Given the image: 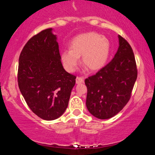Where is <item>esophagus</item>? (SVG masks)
<instances>
[{
    "mask_svg": "<svg viewBox=\"0 0 155 155\" xmlns=\"http://www.w3.org/2000/svg\"><path fill=\"white\" fill-rule=\"evenodd\" d=\"M84 82V78L83 77H78L76 78V83L77 84H80V83H82Z\"/></svg>",
    "mask_w": 155,
    "mask_h": 155,
    "instance_id": "1",
    "label": "esophagus"
}]
</instances>
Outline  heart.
<instances>
[{
  "label": "heart",
  "mask_w": 155,
  "mask_h": 155,
  "mask_svg": "<svg viewBox=\"0 0 155 155\" xmlns=\"http://www.w3.org/2000/svg\"><path fill=\"white\" fill-rule=\"evenodd\" d=\"M111 50L110 42L107 38L96 32H89L75 37L71 44V50L61 54L65 68L73 72L82 56L81 63L91 71H97L104 66Z\"/></svg>",
  "instance_id": "1"
}]
</instances>
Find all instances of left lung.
Wrapping results in <instances>:
<instances>
[{"label": "left lung", "mask_w": 155, "mask_h": 155, "mask_svg": "<svg viewBox=\"0 0 155 155\" xmlns=\"http://www.w3.org/2000/svg\"><path fill=\"white\" fill-rule=\"evenodd\" d=\"M119 47L114 58L95 75L84 80L86 106L99 119L116 115L130 100L137 76L136 62L128 41L118 35Z\"/></svg>", "instance_id": "left-lung-1"}]
</instances>
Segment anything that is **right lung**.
<instances>
[{
    "label": "right lung",
    "mask_w": 155,
    "mask_h": 155,
    "mask_svg": "<svg viewBox=\"0 0 155 155\" xmlns=\"http://www.w3.org/2000/svg\"><path fill=\"white\" fill-rule=\"evenodd\" d=\"M51 31L46 29L28 40L19 57L18 71V86L27 105L46 120L64 113L76 78L63 68Z\"/></svg>",
    "instance_id": "right-lung-1"
}]
</instances>
